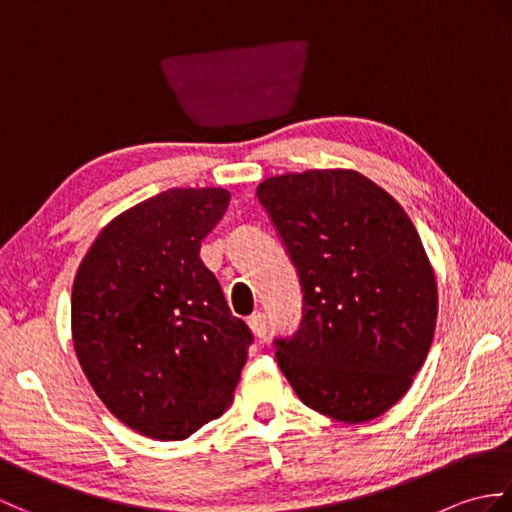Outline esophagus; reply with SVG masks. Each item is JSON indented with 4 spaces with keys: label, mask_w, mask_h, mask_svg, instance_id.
<instances>
[{
    "label": "esophagus",
    "mask_w": 512,
    "mask_h": 512,
    "mask_svg": "<svg viewBox=\"0 0 512 512\" xmlns=\"http://www.w3.org/2000/svg\"><path fill=\"white\" fill-rule=\"evenodd\" d=\"M248 325L257 339H264L266 336V314L264 312H253L248 317Z\"/></svg>",
    "instance_id": "34e87169"
}]
</instances>
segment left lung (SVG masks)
I'll use <instances>...</instances> for the list:
<instances>
[{
  "instance_id": "left-lung-1",
  "label": "left lung",
  "mask_w": 512,
  "mask_h": 512,
  "mask_svg": "<svg viewBox=\"0 0 512 512\" xmlns=\"http://www.w3.org/2000/svg\"><path fill=\"white\" fill-rule=\"evenodd\" d=\"M259 204L297 268L303 317L277 365L303 405L341 422L407 394L436 332L438 288L402 206L356 171L268 178Z\"/></svg>"
}]
</instances>
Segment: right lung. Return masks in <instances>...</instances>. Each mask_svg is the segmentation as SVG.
I'll return each instance as SVG.
<instances>
[{
  "instance_id": "obj_1",
  "label": "right lung",
  "mask_w": 512,
  "mask_h": 512,
  "mask_svg": "<svg viewBox=\"0 0 512 512\" xmlns=\"http://www.w3.org/2000/svg\"><path fill=\"white\" fill-rule=\"evenodd\" d=\"M231 202L169 189L107 224L72 286L76 358L105 407L154 440H184L231 405L253 332L200 259Z\"/></svg>"
}]
</instances>
